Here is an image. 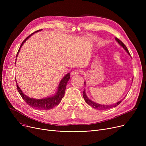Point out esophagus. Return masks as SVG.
Returning <instances> with one entry per match:
<instances>
[{"mask_svg":"<svg viewBox=\"0 0 146 146\" xmlns=\"http://www.w3.org/2000/svg\"><path fill=\"white\" fill-rule=\"evenodd\" d=\"M79 71L78 70H73V71H72V73H71V75H72V76H74V75H77V74H79Z\"/></svg>","mask_w":146,"mask_h":146,"instance_id":"1","label":"esophagus"}]
</instances>
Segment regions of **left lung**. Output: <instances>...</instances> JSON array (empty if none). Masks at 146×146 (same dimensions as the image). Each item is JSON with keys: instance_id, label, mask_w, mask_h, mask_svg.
Instances as JSON below:
<instances>
[{"instance_id": "8db88e82", "label": "left lung", "mask_w": 146, "mask_h": 146, "mask_svg": "<svg viewBox=\"0 0 146 146\" xmlns=\"http://www.w3.org/2000/svg\"><path fill=\"white\" fill-rule=\"evenodd\" d=\"M115 40L118 42V43L121 46V47H122L124 48V49L126 51V52L129 55H130V54L126 46L124 45V44L122 42L121 40H119L118 38H115ZM85 83V85H86V82H84ZM83 98L84 99H85V102L90 106H91L92 108L96 109V110H108V109H110L111 108H113V107H116L118 105H119L122 101V99H124L125 98V96L124 99H122V100L119 101V102H118L117 103H115L114 104H111V105H101V104H97L94 101H92V100H90V99L87 96L86 94V92L85 90H84L83 92Z\"/></svg>"}]
</instances>
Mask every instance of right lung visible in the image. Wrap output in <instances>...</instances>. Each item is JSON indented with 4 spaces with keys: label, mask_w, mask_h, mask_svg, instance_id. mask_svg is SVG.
<instances>
[{
    "label": "right lung",
    "mask_w": 146,
    "mask_h": 146,
    "mask_svg": "<svg viewBox=\"0 0 146 146\" xmlns=\"http://www.w3.org/2000/svg\"><path fill=\"white\" fill-rule=\"evenodd\" d=\"M40 31H41V29L38 30V31H36L33 33L31 35H30L29 36L27 37L26 39L21 44V45L20 46L19 49L17 52V57L18 55L20 49L22 46V45L24 44V42L28 39L29 36H31V35H32L33 34H35V33ZM16 60H17V58H16ZM70 73H67V74H66L64 76L63 79L61 80L60 82L58 84V89H57V92L54 95H53L52 96H50V97H47V98H42V99H34V98H31L30 97H28L26 95H25L24 94V92H22V91L21 90L18 84H17V86L18 92L19 93V94L21 95V96L23 98V99H24V100L26 102V103L28 105L33 107V108H34L35 109H37L39 110H51V109L53 108L54 107L58 105L60 103L61 99H62V98L64 97L66 85H67L68 81L69 80V79H70ZM16 83H17V81H16Z\"/></svg>",
    "instance_id": "right-lung-1"
}]
</instances>
